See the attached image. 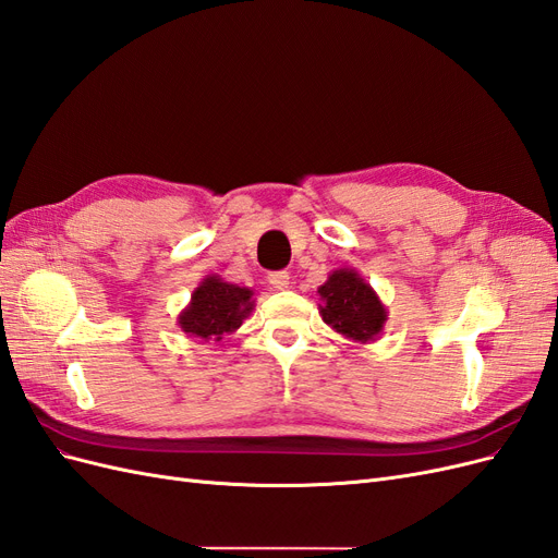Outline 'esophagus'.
Returning <instances> with one entry per match:
<instances>
[{
    "mask_svg": "<svg viewBox=\"0 0 558 558\" xmlns=\"http://www.w3.org/2000/svg\"><path fill=\"white\" fill-rule=\"evenodd\" d=\"M267 281L272 283V289H277V291H283V289H289L291 277H289V272H272V275L267 277Z\"/></svg>",
    "mask_w": 558,
    "mask_h": 558,
    "instance_id": "1",
    "label": "esophagus"
}]
</instances>
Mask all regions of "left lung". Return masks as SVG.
Here are the masks:
<instances>
[{
    "label": "left lung",
    "mask_w": 558,
    "mask_h": 558,
    "mask_svg": "<svg viewBox=\"0 0 558 558\" xmlns=\"http://www.w3.org/2000/svg\"><path fill=\"white\" fill-rule=\"evenodd\" d=\"M316 293L320 295L318 314L335 332L356 344L379 340L388 312L377 291L359 275V269H332Z\"/></svg>",
    "instance_id": "1"
}]
</instances>
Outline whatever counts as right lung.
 <instances>
[{
  "label": "right lung",
  "instance_id": "obj_1",
  "mask_svg": "<svg viewBox=\"0 0 558 558\" xmlns=\"http://www.w3.org/2000/svg\"><path fill=\"white\" fill-rule=\"evenodd\" d=\"M253 307H256V300L246 286L223 281L218 275H207L191 293V302L177 316V324L202 344L221 342L223 337L238 332Z\"/></svg>",
  "mask_w": 558,
  "mask_h": 558
}]
</instances>
